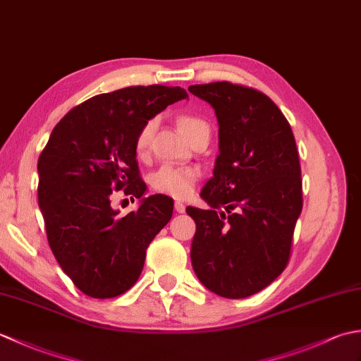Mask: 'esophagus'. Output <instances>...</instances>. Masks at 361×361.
Masks as SVG:
<instances>
[{
  "label": "esophagus",
  "mask_w": 361,
  "mask_h": 361,
  "mask_svg": "<svg viewBox=\"0 0 361 361\" xmlns=\"http://www.w3.org/2000/svg\"><path fill=\"white\" fill-rule=\"evenodd\" d=\"M175 211L178 212V214H183L186 211V206L183 204V203H180V202H175Z\"/></svg>",
  "instance_id": "esophagus-1"
}]
</instances>
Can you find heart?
<instances>
[{
  "instance_id": "obj_1",
  "label": "heart",
  "mask_w": 361,
  "mask_h": 361,
  "mask_svg": "<svg viewBox=\"0 0 361 361\" xmlns=\"http://www.w3.org/2000/svg\"><path fill=\"white\" fill-rule=\"evenodd\" d=\"M157 127L158 119L152 118L145 122L140 132H137L135 141L137 155H145V153L149 152L152 137L155 135ZM178 130L188 140V137L195 133L197 130H209V127L200 118L190 116V114H183V116L178 118ZM198 178H200V171H198L197 167L164 164L158 167L157 171L152 173L150 183L153 189H157L158 192H163L176 198H186L192 192L194 185Z\"/></svg>"
}]
</instances>
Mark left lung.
Listing matches in <instances>:
<instances>
[{"mask_svg": "<svg viewBox=\"0 0 361 361\" xmlns=\"http://www.w3.org/2000/svg\"><path fill=\"white\" fill-rule=\"evenodd\" d=\"M189 91L216 111L220 152L200 194L211 209L186 208L197 225L192 268L216 295L247 298L288 264L302 209L295 136L282 111L257 90L214 82Z\"/></svg>", "mask_w": 361, "mask_h": 361, "instance_id": "1", "label": "left lung"}]
</instances>
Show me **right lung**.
Instances as JSON below:
<instances>
[{
    "mask_svg": "<svg viewBox=\"0 0 361 361\" xmlns=\"http://www.w3.org/2000/svg\"><path fill=\"white\" fill-rule=\"evenodd\" d=\"M188 99L180 87H128L75 106L54 127L38 158V206L52 255L74 286L91 298L127 291L142 271L145 250L173 212L147 186L136 163V135L167 105ZM140 198L121 218L114 189Z\"/></svg>",
    "mask_w": 361,
    "mask_h": 361,
    "instance_id": "add662e5",
    "label": "right lung"
}]
</instances>
